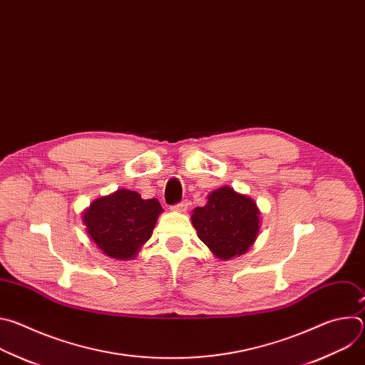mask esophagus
<instances>
[{
  "label": "esophagus",
  "mask_w": 365,
  "mask_h": 365,
  "mask_svg": "<svg viewBox=\"0 0 365 365\" xmlns=\"http://www.w3.org/2000/svg\"><path fill=\"white\" fill-rule=\"evenodd\" d=\"M186 207H187V200H182V202H179V203L172 205L170 210H172V211H176V212H183V211H186Z\"/></svg>",
  "instance_id": "esophagus-1"
}]
</instances>
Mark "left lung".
Returning a JSON list of instances; mask_svg holds the SVG:
<instances>
[{
  "label": "left lung",
  "mask_w": 365,
  "mask_h": 365,
  "mask_svg": "<svg viewBox=\"0 0 365 365\" xmlns=\"http://www.w3.org/2000/svg\"><path fill=\"white\" fill-rule=\"evenodd\" d=\"M259 211L248 196L224 186L207 196L190 217L197 237L218 258L230 259L244 254L255 241Z\"/></svg>",
  "instance_id": "1"
}]
</instances>
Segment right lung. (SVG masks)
<instances>
[{
    "label": "right lung",
    "instance_id": "obj_1",
    "mask_svg": "<svg viewBox=\"0 0 365 365\" xmlns=\"http://www.w3.org/2000/svg\"><path fill=\"white\" fill-rule=\"evenodd\" d=\"M163 207L158 199H141L134 190L120 189L96 199L83 215V224L102 252L130 259L151 237Z\"/></svg>",
    "mask_w": 365,
    "mask_h": 365
}]
</instances>
